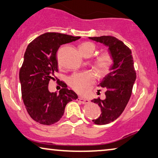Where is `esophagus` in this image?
Segmentation results:
<instances>
[{
    "instance_id": "esophagus-1",
    "label": "esophagus",
    "mask_w": 158,
    "mask_h": 158,
    "mask_svg": "<svg viewBox=\"0 0 158 158\" xmlns=\"http://www.w3.org/2000/svg\"><path fill=\"white\" fill-rule=\"evenodd\" d=\"M77 101L80 102L82 104L89 103V100H88V99H83V98H81V97H78V99H77Z\"/></svg>"
}]
</instances>
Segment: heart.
Segmentation results:
<instances>
[{"label":"heart","instance_id":"1","mask_svg":"<svg viewBox=\"0 0 158 158\" xmlns=\"http://www.w3.org/2000/svg\"><path fill=\"white\" fill-rule=\"evenodd\" d=\"M80 52L85 57H90L94 54L96 46L92 42H84L80 46ZM113 59L108 52H104L95 59L94 65L99 74L104 76L110 72L112 66ZM96 76L92 72L74 73L69 77V84L75 92L80 94H86L89 92L95 83Z\"/></svg>","mask_w":158,"mask_h":158}]
</instances>
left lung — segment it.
<instances>
[{
    "instance_id": "obj_1",
    "label": "left lung",
    "mask_w": 158,
    "mask_h": 158,
    "mask_svg": "<svg viewBox=\"0 0 158 158\" xmlns=\"http://www.w3.org/2000/svg\"><path fill=\"white\" fill-rule=\"evenodd\" d=\"M89 39L107 46L109 53L113 59L110 72L98 85L106 89L105 99L92 100L100 106L102 112L100 116L92 121L94 124L101 125L114 121L123 112L132 94L136 72L132 52L123 41L110 35L89 37Z\"/></svg>"
}]
</instances>
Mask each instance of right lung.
I'll return each mask as SVG.
<instances>
[{
  "label": "right lung",
  "mask_w": 158,
  "mask_h": 158,
  "mask_svg": "<svg viewBox=\"0 0 158 158\" xmlns=\"http://www.w3.org/2000/svg\"><path fill=\"white\" fill-rule=\"evenodd\" d=\"M80 39L59 33H46L28 44L19 72L22 99L30 117L46 125L57 123L64 113L69 102L77 99L74 91L68 89L65 83H59L62 89L50 92L48 83L55 80L58 72L56 52L60 46Z\"/></svg>",
  "instance_id": "obj_1"
}]
</instances>
